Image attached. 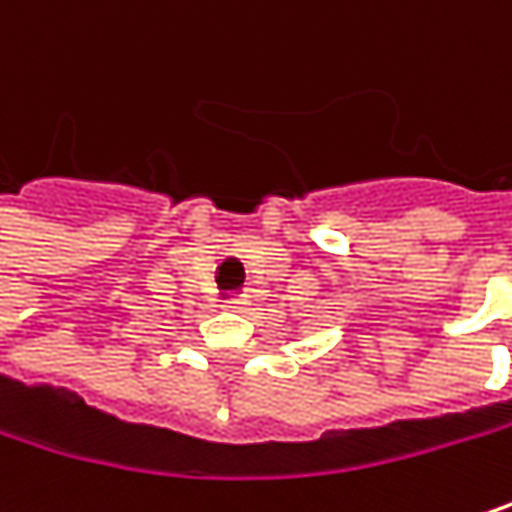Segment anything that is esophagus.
Masks as SVG:
<instances>
[{
	"label": "esophagus",
	"instance_id": "1",
	"mask_svg": "<svg viewBox=\"0 0 512 512\" xmlns=\"http://www.w3.org/2000/svg\"><path fill=\"white\" fill-rule=\"evenodd\" d=\"M246 304H249V296H234V299H228L222 307L225 310H246Z\"/></svg>",
	"mask_w": 512,
	"mask_h": 512
}]
</instances>
